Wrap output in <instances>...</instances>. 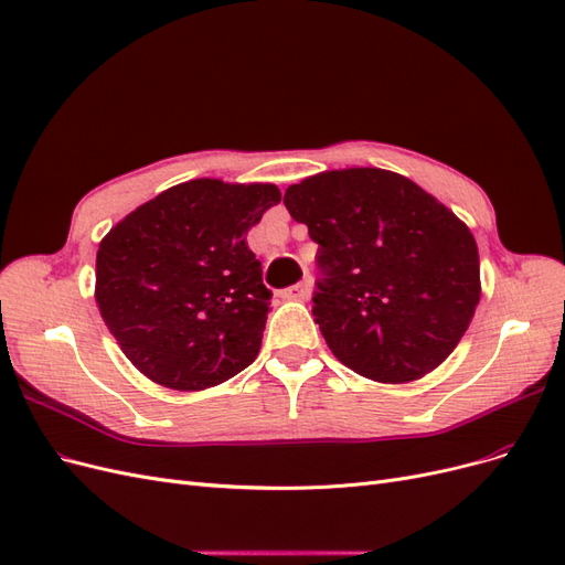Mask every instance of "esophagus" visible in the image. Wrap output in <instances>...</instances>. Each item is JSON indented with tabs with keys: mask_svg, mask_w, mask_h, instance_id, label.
Here are the masks:
<instances>
[{
	"mask_svg": "<svg viewBox=\"0 0 565 565\" xmlns=\"http://www.w3.org/2000/svg\"><path fill=\"white\" fill-rule=\"evenodd\" d=\"M280 297L289 299V301H306V299L311 297V282L309 280H301V282H297L292 287H287V289H282Z\"/></svg>",
	"mask_w": 565,
	"mask_h": 565,
	"instance_id": "1",
	"label": "esophagus"
}]
</instances>
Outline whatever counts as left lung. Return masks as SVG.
Wrapping results in <instances>:
<instances>
[{"mask_svg": "<svg viewBox=\"0 0 565 565\" xmlns=\"http://www.w3.org/2000/svg\"><path fill=\"white\" fill-rule=\"evenodd\" d=\"M318 243L313 316L337 361L382 384L434 372L481 299L469 226L396 172L332 169L285 191Z\"/></svg>", "mask_w": 565, "mask_h": 565, "instance_id": "left-lung-1", "label": "left lung"}]
</instances>
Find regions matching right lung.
Segmentation results:
<instances>
[{
    "instance_id": "obj_1",
    "label": "right lung",
    "mask_w": 565,
    "mask_h": 565,
    "mask_svg": "<svg viewBox=\"0 0 565 565\" xmlns=\"http://www.w3.org/2000/svg\"><path fill=\"white\" fill-rule=\"evenodd\" d=\"M278 202L273 183L193 179L136 207L100 241V318L148 380L202 391L254 363L270 292L245 235Z\"/></svg>"
}]
</instances>
